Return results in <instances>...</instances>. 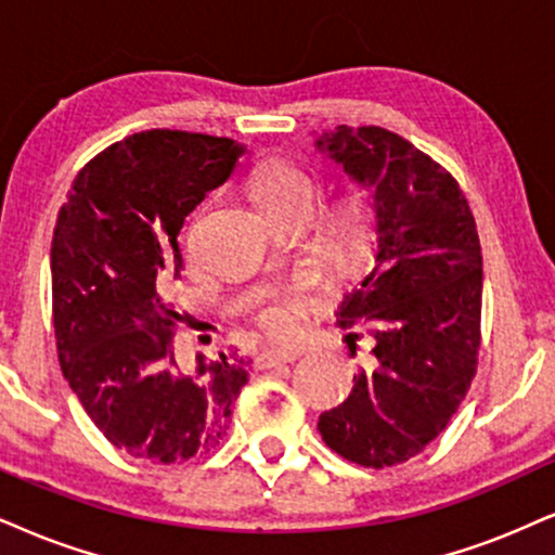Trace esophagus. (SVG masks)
<instances>
[{
	"mask_svg": "<svg viewBox=\"0 0 555 555\" xmlns=\"http://www.w3.org/2000/svg\"><path fill=\"white\" fill-rule=\"evenodd\" d=\"M300 358L298 350H262L255 358L257 371H267V367L285 365V362H296Z\"/></svg>",
	"mask_w": 555,
	"mask_h": 555,
	"instance_id": "esophagus-1",
	"label": "esophagus"
}]
</instances>
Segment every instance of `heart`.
Returning <instances> with one entry per match:
<instances>
[{
    "label": "heart",
    "instance_id": "1",
    "mask_svg": "<svg viewBox=\"0 0 555 555\" xmlns=\"http://www.w3.org/2000/svg\"><path fill=\"white\" fill-rule=\"evenodd\" d=\"M251 197L262 214L278 216L306 208L313 214L319 188L309 172L288 159H264L251 175ZM378 238V208L365 193H347L334 205L330 221V249L341 262L358 264L371 255ZM257 326L272 339H291L298 332V309L288 300H270L255 311Z\"/></svg>",
    "mask_w": 555,
    "mask_h": 555
}]
</instances>
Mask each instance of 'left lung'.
<instances>
[{"mask_svg":"<svg viewBox=\"0 0 555 555\" xmlns=\"http://www.w3.org/2000/svg\"><path fill=\"white\" fill-rule=\"evenodd\" d=\"M319 146L375 190L378 257L337 311L371 337L352 393L319 416L334 453L362 468L420 455L466 399L481 350V242L461 184L380 126H337ZM347 337L350 354L358 339Z\"/></svg>","mask_w":555,"mask_h":555,"instance_id":"obj_1","label":"left lung"}]
</instances>
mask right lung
I'll return each mask as SVG.
<instances>
[{"label":"right lung","mask_w":555,"mask_h":555,"mask_svg":"<svg viewBox=\"0 0 555 555\" xmlns=\"http://www.w3.org/2000/svg\"><path fill=\"white\" fill-rule=\"evenodd\" d=\"M242 143L154 128L128 135L74 177L51 244L61 371L94 427L152 463L190 461L223 440L249 378L244 358L175 362L188 313L172 300L180 229L234 172Z\"/></svg>","instance_id":"right-lung-1"}]
</instances>
